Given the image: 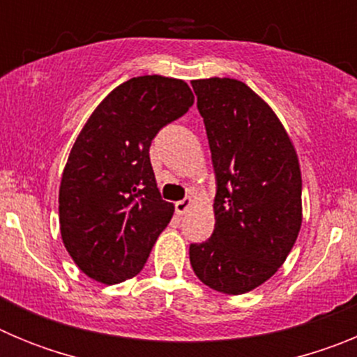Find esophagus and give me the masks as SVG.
I'll list each match as a JSON object with an SVG mask.
<instances>
[{"instance_id":"34e87169","label":"esophagus","mask_w":357,"mask_h":357,"mask_svg":"<svg viewBox=\"0 0 357 357\" xmlns=\"http://www.w3.org/2000/svg\"><path fill=\"white\" fill-rule=\"evenodd\" d=\"M193 204H195L193 198H184V200L176 202V204H175L176 214H185L189 211V207L193 206Z\"/></svg>"}]
</instances>
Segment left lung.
Listing matches in <instances>:
<instances>
[{
	"label": "left lung",
	"instance_id": "8db88e82",
	"mask_svg": "<svg viewBox=\"0 0 357 357\" xmlns=\"http://www.w3.org/2000/svg\"><path fill=\"white\" fill-rule=\"evenodd\" d=\"M216 175L214 232L189 247L198 279L243 295L282 266L302 225L298 155L280 119L234 78L193 80Z\"/></svg>",
	"mask_w": 357,
	"mask_h": 357
}]
</instances>
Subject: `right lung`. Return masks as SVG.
Masks as SVG:
<instances>
[{"mask_svg": "<svg viewBox=\"0 0 357 357\" xmlns=\"http://www.w3.org/2000/svg\"><path fill=\"white\" fill-rule=\"evenodd\" d=\"M193 102L184 80L135 77L110 91L78 134L62 173L59 222L66 250L91 279L118 284L137 275L168 227L175 206L160 198L148 151Z\"/></svg>", "mask_w": 357, "mask_h": 357, "instance_id": "right-lung-1", "label": "right lung"}]
</instances>
